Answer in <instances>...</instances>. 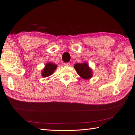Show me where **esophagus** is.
Instances as JSON below:
<instances>
[{
	"label": "esophagus",
	"mask_w": 135,
	"mask_h": 135,
	"mask_svg": "<svg viewBox=\"0 0 135 135\" xmlns=\"http://www.w3.org/2000/svg\"><path fill=\"white\" fill-rule=\"evenodd\" d=\"M64 65H65V66H70V62H65V63H64Z\"/></svg>",
	"instance_id": "34e87169"
}]
</instances>
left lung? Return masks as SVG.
<instances>
[{"instance_id": "obj_1", "label": "left lung", "mask_w": 135, "mask_h": 135, "mask_svg": "<svg viewBox=\"0 0 135 135\" xmlns=\"http://www.w3.org/2000/svg\"><path fill=\"white\" fill-rule=\"evenodd\" d=\"M74 68L78 75L84 79H89L92 77L93 74L91 68L87 62L77 63L74 65Z\"/></svg>"}]
</instances>
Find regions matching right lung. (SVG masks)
<instances>
[{"label":"right lung","mask_w":135,"mask_h":135,"mask_svg":"<svg viewBox=\"0 0 135 135\" xmlns=\"http://www.w3.org/2000/svg\"><path fill=\"white\" fill-rule=\"evenodd\" d=\"M57 68V65L54 63L47 62L42 71V76L44 77L49 76L53 74L54 71Z\"/></svg>","instance_id":"add662e5"}]
</instances>
